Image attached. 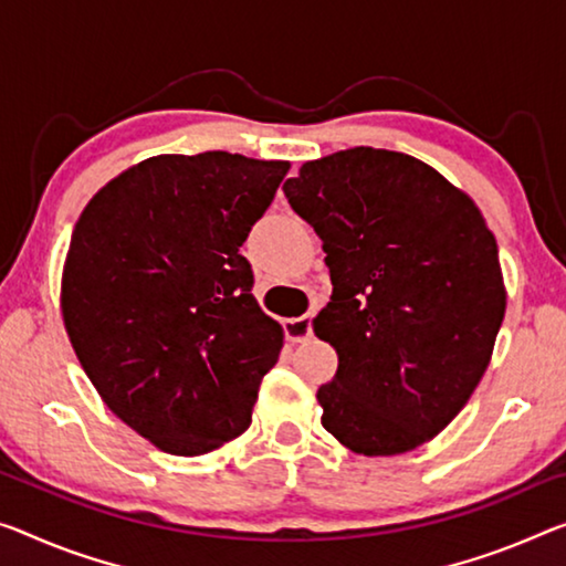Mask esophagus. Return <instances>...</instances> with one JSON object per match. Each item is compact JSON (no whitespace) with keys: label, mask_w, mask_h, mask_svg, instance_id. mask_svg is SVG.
<instances>
[{"label":"esophagus","mask_w":566,"mask_h":566,"mask_svg":"<svg viewBox=\"0 0 566 566\" xmlns=\"http://www.w3.org/2000/svg\"><path fill=\"white\" fill-rule=\"evenodd\" d=\"M283 328H285V336H289V342L293 344L308 342L313 336V313H306V316H298V318H289Z\"/></svg>","instance_id":"34e87169"}]
</instances>
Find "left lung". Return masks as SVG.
Segmentation results:
<instances>
[{
  "mask_svg": "<svg viewBox=\"0 0 566 566\" xmlns=\"http://www.w3.org/2000/svg\"><path fill=\"white\" fill-rule=\"evenodd\" d=\"M324 240L334 293L313 332L338 354L321 424L359 455H399L463 410L506 313L499 245L463 189L415 156L356 146L283 185Z\"/></svg>",
  "mask_w": 566,
  "mask_h": 566,
  "instance_id": "obj_1",
  "label": "left lung"
}]
</instances>
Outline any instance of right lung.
Returning a JSON list of instances; mask_svg holds the SVG:
<instances>
[{
  "label": "right lung",
  "mask_w": 566,
  "mask_h": 566,
  "mask_svg": "<svg viewBox=\"0 0 566 566\" xmlns=\"http://www.w3.org/2000/svg\"><path fill=\"white\" fill-rule=\"evenodd\" d=\"M289 161L161 154L120 171L75 222L60 308L108 410L171 455L250 428L283 326L240 255Z\"/></svg>",
  "instance_id": "1"
}]
</instances>
